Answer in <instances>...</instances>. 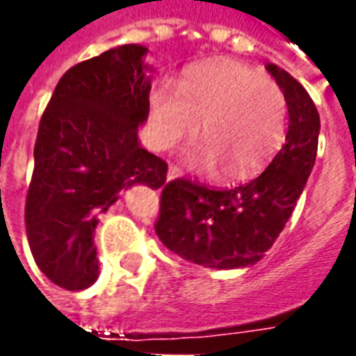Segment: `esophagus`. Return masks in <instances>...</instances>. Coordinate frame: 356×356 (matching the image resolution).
I'll return each mask as SVG.
<instances>
[{
    "label": "esophagus",
    "mask_w": 356,
    "mask_h": 356,
    "mask_svg": "<svg viewBox=\"0 0 356 356\" xmlns=\"http://www.w3.org/2000/svg\"><path fill=\"white\" fill-rule=\"evenodd\" d=\"M179 175H181V170H179L177 165H173V163H170V170H168V181L179 177Z\"/></svg>",
    "instance_id": "34e87169"
}]
</instances>
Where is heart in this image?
I'll use <instances>...</instances> for the list:
<instances>
[{
  "instance_id": "heart-1",
  "label": "heart",
  "mask_w": 356,
  "mask_h": 356,
  "mask_svg": "<svg viewBox=\"0 0 356 356\" xmlns=\"http://www.w3.org/2000/svg\"><path fill=\"white\" fill-rule=\"evenodd\" d=\"M288 102L282 88L238 60H211L191 68L177 91L158 86L150 95L148 139L171 150L200 131L186 163L202 173L225 171L246 179L261 171L286 137Z\"/></svg>"
}]
</instances>
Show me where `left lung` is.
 I'll return each mask as SVG.
<instances>
[{"label":"left lung","instance_id":"obj_1","mask_svg":"<svg viewBox=\"0 0 356 356\" xmlns=\"http://www.w3.org/2000/svg\"><path fill=\"white\" fill-rule=\"evenodd\" d=\"M268 74L288 102L282 148L259 177L234 188H209L188 179L162 185L154 229L173 254L202 267L240 268L275 244L313 171L321 118L305 88L276 65Z\"/></svg>","mask_w":356,"mask_h":356}]
</instances>
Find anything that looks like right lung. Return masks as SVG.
<instances>
[{"mask_svg":"<svg viewBox=\"0 0 356 356\" xmlns=\"http://www.w3.org/2000/svg\"><path fill=\"white\" fill-rule=\"evenodd\" d=\"M147 51L129 43L72 66L40 120L24 223L35 265L65 290L97 280L95 227L120 193L165 183L168 163L137 139L150 106Z\"/></svg>","mask_w":356,"mask_h":356,"instance_id":"right-lung-1","label":"right lung"}]
</instances>
